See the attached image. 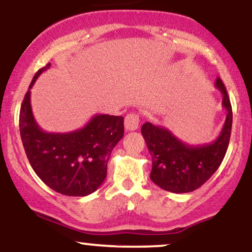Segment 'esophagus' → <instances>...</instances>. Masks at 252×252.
I'll list each match as a JSON object with an SVG mask.
<instances>
[{"label": "esophagus", "mask_w": 252, "mask_h": 252, "mask_svg": "<svg viewBox=\"0 0 252 252\" xmlns=\"http://www.w3.org/2000/svg\"><path fill=\"white\" fill-rule=\"evenodd\" d=\"M139 124H140V116L137 113H128L126 116V120H124V128L126 130L129 131H134L139 128Z\"/></svg>", "instance_id": "1"}]
</instances>
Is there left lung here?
Wrapping results in <instances>:
<instances>
[{
	"label": "left lung",
	"instance_id": "1",
	"mask_svg": "<svg viewBox=\"0 0 252 252\" xmlns=\"http://www.w3.org/2000/svg\"><path fill=\"white\" fill-rule=\"evenodd\" d=\"M215 87L222 94V106L227 111L219 137L212 143L190 146L164 126L146 122L141 128L152 157L151 179L170 192L183 193L198 189L222 162L232 129V106L225 85L218 77Z\"/></svg>",
	"mask_w": 252,
	"mask_h": 252
}]
</instances>
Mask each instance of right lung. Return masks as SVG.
Returning a JSON list of instances; mask_svg holds the SVG:
<instances>
[{
  "label": "right lung",
  "mask_w": 252,
  "mask_h": 252,
  "mask_svg": "<svg viewBox=\"0 0 252 252\" xmlns=\"http://www.w3.org/2000/svg\"><path fill=\"white\" fill-rule=\"evenodd\" d=\"M50 63L33 77L20 109L19 126L27 159L49 188L65 196H87L104 182L112 149L124 135L122 116L95 115L81 129L55 134L37 124L31 88Z\"/></svg>",
  "instance_id": "add662e5"
}]
</instances>
